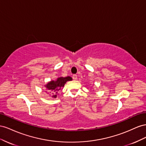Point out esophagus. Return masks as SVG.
Here are the masks:
<instances>
[{
	"instance_id": "esophagus-1",
	"label": "esophagus",
	"mask_w": 146,
	"mask_h": 146,
	"mask_svg": "<svg viewBox=\"0 0 146 146\" xmlns=\"http://www.w3.org/2000/svg\"><path fill=\"white\" fill-rule=\"evenodd\" d=\"M72 78H73V80H76L77 79H78V77H77L76 74H73Z\"/></svg>"
}]
</instances>
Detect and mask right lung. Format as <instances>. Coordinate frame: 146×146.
Listing matches in <instances>:
<instances>
[{
	"label": "right lung",
	"instance_id": "obj_1",
	"mask_svg": "<svg viewBox=\"0 0 146 146\" xmlns=\"http://www.w3.org/2000/svg\"><path fill=\"white\" fill-rule=\"evenodd\" d=\"M72 80V78L70 76H67L65 78L60 77L57 78V80L56 81H52L48 82L45 86L46 87L49 92L51 93L53 95L52 97L56 98L57 94L58 93V92L60 90L61 87H64L66 82Z\"/></svg>",
	"mask_w": 146,
	"mask_h": 146
}]
</instances>
